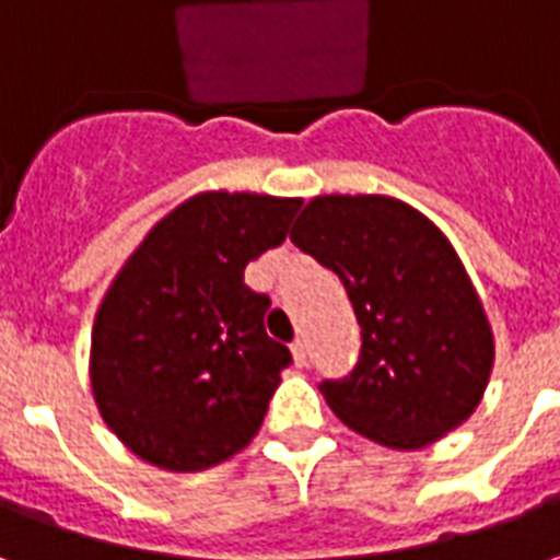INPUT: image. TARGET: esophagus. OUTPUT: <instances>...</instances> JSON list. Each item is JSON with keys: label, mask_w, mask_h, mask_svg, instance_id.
<instances>
[{"label": "esophagus", "mask_w": 560, "mask_h": 560, "mask_svg": "<svg viewBox=\"0 0 560 560\" xmlns=\"http://www.w3.org/2000/svg\"><path fill=\"white\" fill-rule=\"evenodd\" d=\"M291 351H293V363L300 365V369H303L305 363H308V341L305 339H296L291 345Z\"/></svg>", "instance_id": "esophagus-1"}]
</instances>
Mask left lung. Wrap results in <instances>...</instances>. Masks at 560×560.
Wrapping results in <instances>:
<instances>
[{
  "label": "left lung",
  "instance_id": "left-lung-1",
  "mask_svg": "<svg viewBox=\"0 0 560 560\" xmlns=\"http://www.w3.org/2000/svg\"><path fill=\"white\" fill-rule=\"evenodd\" d=\"M291 243L339 276L360 324L351 375L320 384L332 413L396 450L432 444L468 420L494 345L444 233L393 197L329 195L303 209Z\"/></svg>",
  "mask_w": 560,
  "mask_h": 560
}]
</instances>
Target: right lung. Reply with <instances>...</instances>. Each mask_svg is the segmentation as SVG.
I'll return each mask as SVG.
<instances>
[{"mask_svg": "<svg viewBox=\"0 0 560 560\" xmlns=\"http://www.w3.org/2000/svg\"><path fill=\"white\" fill-rule=\"evenodd\" d=\"M303 200L207 191L147 233L92 327V393L116 438L167 470H203L260 429L288 345L269 339L248 260L284 243Z\"/></svg>", "mask_w": 560, "mask_h": 560, "instance_id": "1", "label": "right lung"}]
</instances>
